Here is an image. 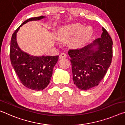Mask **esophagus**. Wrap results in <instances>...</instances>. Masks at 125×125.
I'll return each instance as SVG.
<instances>
[{
  "mask_svg": "<svg viewBox=\"0 0 125 125\" xmlns=\"http://www.w3.org/2000/svg\"><path fill=\"white\" fill-rule=\"evenodd\" d=\"M67 57V55L65 53H62L60 55H59V58H61V59H62H62L63 58H66Z\"/></svg>",
  "mask_w": 125,
  "mask_h": 125,
  "instance_id": "obj_1",
  "label": "esophagus"
}]
</instances>
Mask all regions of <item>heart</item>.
I'll use <instances>...</instances> for the list:
<instances>
[{
    "mask_svg": "<svg viewBox=\"0 0 125 125\" xmlns=\"http://www.w3.org/2000/svg\"><path fill=\"white\" fill-rule=\"evenodd\" d=\"M91 34L92 30L90 27L83 28V26L80 24H74L59 31L57 34V38L61 41H67L74 38L71 42L72 45L78 48L84 44Z\"/></svg>",
    "mask_w": 125,
    "mask_h": 125,
    "instance_id": "1",
    "label": "heart"
}]
</instances>
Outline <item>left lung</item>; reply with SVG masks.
<instances>
[{
    "label": "left lung",
    "instance_id": "8db88e82",
    "mask_svg": "<svg viewBox=\"0 0 125 125\" xmlns=\"http://www.w3.org/2000/svg\"><path fill=\"white\" fill-rule=\"evenodd\" d=\"M101 37L80 49H70L73 80L80 90L98 86L110 66L112 59V40L104 28ZM94 46L97 48H94Z\"/></svg>",
    "mask_w": 125,
    "mask_h": 125
}]
</instances>
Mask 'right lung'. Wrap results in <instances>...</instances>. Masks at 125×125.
<instances>
[{
	"label": "right lung",
	"mask_w": 125,
	"mask_h": 125,
	"mask_svg": "<svg viewBox=\"0 0 125 125\" xmlns=\"http://www.w3.org/2000/svg\"><path fill=\"white\" fill-rule=\"evenodd\" d=\"M44 17L31 18L24 21L14 32L10 41V59L11 65L21 83L27 88L34 91L42 90L48 86L59 55L31 56L19 48L17 42V33L20 27L24 24Z\"/></svg>",
	"instance_id": "right-lung-1"
}]
</instances>
